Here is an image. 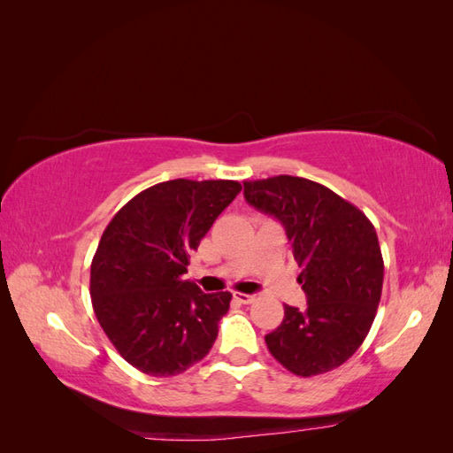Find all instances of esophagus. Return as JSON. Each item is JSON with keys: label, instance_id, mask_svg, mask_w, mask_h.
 <instances>
[{"label": "esophagus", "instance_id": "34e87169", "mask_svg": "<svg viewBox=\"0 0 453 453\" xmlns=\"http://www.w3.org/2000/svg\"><path fill=\"white\" fill-rule=\"evenodd\" d=\"M234 300L240 304H251L255 300V295H248V293H234Z\"/></svg>", "mask_w": 453, "mask_h": 453}]
</instances>
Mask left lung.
<instances>
[{
    "label": "left lung",
    "mask_w": 453,
    "mask_h": 453,
    "mask_svg": "<svg viewBox=\"0 0 453 453\" xmlns=\"http://www.w3.org/2000/svg\"><path fill=\"white\" fill-rule=\"evenodd\" d=\"M243 196L283 225L308 300L306 308L285 304L266 346L296 376L328 372L359 349L376 318L383 285L376 230L353 203L304 177L245 181Z\"/></svg>",
    "instance_id": "obj_1"
}]
</instances>
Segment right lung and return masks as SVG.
I'll return each instance as SVG.
<instances>
[{
  "label": "right lung",
  "instance_id": "obj_1",
  "mask_svg": "<svg viewBox=\"0 0 453 453\" xmlns=\"http://www.w3.org/2000/svg\"><path fill=\"white\" fill-rule=\"evenodd\" d=\"M238 181L173 180L145 188L104 230L90 266L96 318L142 372L168 378L210 353L228 291L185 280L190 253L238 196Z\"/></svg>",
  "mask_w": 453,
  "mask_h": 453
}]
</instances>
